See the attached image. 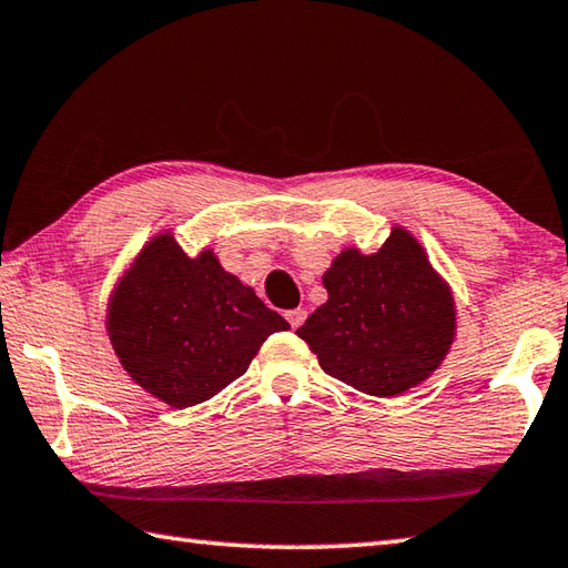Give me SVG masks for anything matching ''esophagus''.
<instances>
[{
  "label": "esophagus",
  "instance_id": "obj_1",
  "mask_svg": "<svg viewBox=\"0 0 568 568\" xmlns=\"http://www.w3.org/2000/svg\"><path fill=\"white\" fill-rule=\"evenodd\" d=\"M284 316H286L288 324H292V328H298V326H302L304 321H306V312H304V308H292V312H286Z\"/></svg>",
  "mask_w": 568,
  "mask_h": 568
}]
</instances>
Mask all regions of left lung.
I'll use <instances>...</instances> for the list:
<instances>
[{"label":"left lung","mask_w":568,"mask_h":568,"mask_svg":"<svg viewBox=\"0 0 568 568\" xmlns=\"http://www.w3.org/2000/svg\"><path fill=\"white\" fill-rule=\"evenodd\" d=\"M324 286L326 304L296 336L351 388L393 398L430 378L453 346V292L408 230L393 227L373 254L341 252Z\"/></svg>","instance_id":"obj_1"}]
</instances>
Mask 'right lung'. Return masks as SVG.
I'll return each mask as SVG.
<instances>
[{"label": "right lung", "mask_w": 568, "mask_h": 568, "mask_svg": "<svg viewBox=\"0 0 568 568\" xmlns=\"http://www.w3.org/2000/svg\"><path fill=\"white\" fill-rule=\"evenodd\" d=\"M105 328L128 376L153 398L190 408L237 381L288 324L224 272L215 252L187 256L163 232L115 284Z\"/></svg>", "instance_id": "add662e5"}]
</instances>
